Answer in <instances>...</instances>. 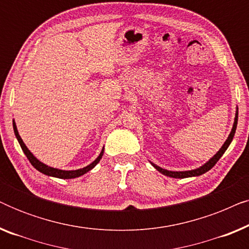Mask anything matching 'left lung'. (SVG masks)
Listing matches in <instances>:
<instances>
[{
    "label": "left lung",
    "instance_id": "obj_1",
    "mask_svg": "<svg viewBox=\"0 0 249 249\" xmlns=\"http://www.w3.org/2000/svg\"><path fill=\"white\" fill-rule=\"evenodd\" d=\"M237 122H238V107H237V110H236V115H234V122H233L232 129H231V132L229 134V136H228L227 141L224 142V144L222 145V147L219 149V152H217L216 154L213 156V158H211L209 161L205 163V164H203L202 166H199V168L194 169V170H188V171H169V170L163 169V168H161V166L156 165V164H154V163H152V162H151V164L154 166V168L158 170L159 172H161L162 175H164L166 177H171V178L182 179V178H189V177H198L200 175H203V173L207 172V171H209V170H211L214 165H215V163L219 161L221 156L224 154V152H226L227 148L229 147V145L231 144V142H232V139H233L234 132H236Z\"/></svg>",
    "mask_w": 249,
    "mask_h": 249
}]
</instances>
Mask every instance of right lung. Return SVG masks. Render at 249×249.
Here are the masks:
<instances>
[{"mask_svg":"<svg viewBox=\"0 0 249 249\" xmlns=\"http://www.w3.org/2000/svg\"><path fill=\"white\" fill-rule=\"evenodd\" d=\"M13 122V130H15V135L17 139H18L20 146H21L23 153H25V155L27 156V159L29 160V162L32 163V165L35 168L36 170H38L39 172L44 173V175L46 176H50V177H54V178H59V179H73V178H78V177L85 175V173H87L88 171H90L91 169L95 168V165L97 164L98 162H100V160L102 159V156H103V153H104V147L102 148V151L100 153V155L97 156V159L95 160L94 162H91L90 164H88L87 166H85V168H81V169H78V170H60V169H56V168H52V166H49L46 164H44L43 162H40L39 160H37L35 156L32 152L29 151L28 148H27V146L25 145V142L20 137L19 132H18V129H17V125H16V122L15 120L12 121Z\"/></svg>","mask_w":249,"mask_h":249,"instance_id":"right-lung-1","label":"right lung"}]
</instances>
